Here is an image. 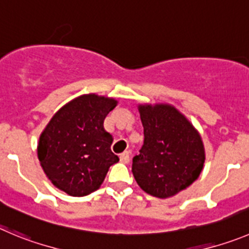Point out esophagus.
<instances>
[{
	"instance_id": "esophagus-1",
	"label": "esophagus",
	"mask_w": 249,
	"mask_h": 249,
	"mask_svg": "<svg viewBox=\"0 0 249 249\" xmlns=\"http://www.w3.org/2000/svg\"><path fill=\"white\" fill-rule=\"evenodd\" d=\"M120 160H121V162H123V164H128V162H129V153H128V151H123V153L120 155Z\"/></svg>"
}]
</instances>
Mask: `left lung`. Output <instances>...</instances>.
Segmentation results:
<instances>
[{"instance_id": "8db88e82", "label": "left lung", "mask_w": 249, "mask_h": 249, "mask_svg": "<svg viewBox=\"0 0 249 249\" xmlns=\"http://www.w3.org/2000/svg\"><path fill=\"white\" fill-rule=\"evenodd\" d=\"M144 143L133 158L132 172L146 193L169 198L199 177L205 154L198 132L170 105L139 106Z\"/></svg>"}]
</instances>
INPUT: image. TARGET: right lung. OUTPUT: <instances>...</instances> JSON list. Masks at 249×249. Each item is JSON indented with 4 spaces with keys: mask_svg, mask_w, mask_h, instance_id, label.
Listing matches in <instances>:
<instances>
[{
    "mask_svg": "<svg viewBox=\"0 0 249 249\" xmlns=\"http://www.w3.org/2000/svg\"><path fill=\"white\" fill-rule=\"evenodd\" d=\"M115 99L83 95L63 106L40 136L37 158L50 181L72 197L95 192L118 156L111 151L112 136L104 120Z\"/></svg>",
    "mask_w": 249,
    "mask_h": 249,
    "instance_id": "obj_1",
    "label": "right lung"
}]
</instances>
